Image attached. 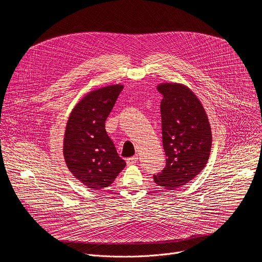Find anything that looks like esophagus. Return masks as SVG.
Segmentation results:
<instances>
[{"label": "esophagus", "mask_w": 262, "mask_h": 262, "mask_svg": "<svg viewBox=\"0 0 262 262\" xmlns=\"http://www.w3.org/2000/svg\"><path fill=\"white\" fill-rule=\"evenodd\" d=\"M137 162H138V157L128 158V159L126 160V164H127V165H134V164H136Z\"/></svg>", "instance_id": "34e87169"}]
</instances>
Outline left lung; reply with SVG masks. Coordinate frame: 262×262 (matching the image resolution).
<instances>
[{
    "label": "left lung",
    "mask_w": 262,
    "mask_h": 262,
    "mask_svg": "<svg viewBox=\"0 0 262 262\" xmlns=\"http://www.w3.org/2000/svg\"><path fill=\"white\" fill-rule=\"evenodd\" d=\"M161 101L163 146L166 167L154 176L166 190L182 188L206 166L211 149V128L206 112L189 88L178 83L157 86Z\"/></svg>",
    "instance_id": "left-lung-1"
}]
</instances>
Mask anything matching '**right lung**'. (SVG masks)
Here are the masks:
<instances>
[{"instance_id":"right-lung-1","label":"right lung","mask_w":262,"mask_h":262,"mask_svg":"<svg viewBox=\"0 0 262 262\" xmlns=\"http://www.w3.org/2000/svg\"><path fill=\"white\" fill-rule=\"evenodd\" d=\"M122 89L123 85L116 84L90 91L74 105L66 123V166L79 181L95 191L111 185L126 165L104 128Z\"/></svg>"}]
</instances>
